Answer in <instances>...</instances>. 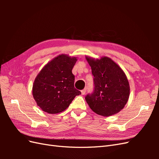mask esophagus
<instances>
[{
	"label": "esophagus",
	"instance_id": "esophagus-1",
	"mask_svg": "<svg viewBox=\"0 0 159 159\" xmlns=\"http://www.w3.org/2000/svg\"><path fill=\"white\" fill-rule=\"evenodd\" d=\"M85 92H86V89H83V90H81V95H84V94L85 93Z\"/></svg>",
	"mask_w": 159,
	"mask_h": 159
}]
</instances>
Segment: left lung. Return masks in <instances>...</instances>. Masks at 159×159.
Masks as SVG:
<instances>
[{"mask_svg": "<svg viewBox=\"0 0 159 159\" xmlns=\"http://www.w3.org/2000/svg\"><path fill=\"white\" fill-rule=\"evenodd\" d=\"M94 77V90L85 96L91 109L104 117L119 113L129 98L130 87L123 70L108 57L95 60L86 56Z\"/></svg>", "mask_w": 159, "mask_h": 159, "instance_id": "1", "label": "left lung"}]
</instances>
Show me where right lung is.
Returning <instances> with one entry per match:
<instances>
[{"mask_svg": "<svg viewBox=\"0 0 159 159\" xmlns=\"http://www.w3.org/2000/svg\"><path fill=\"white\" fill-rule=\"evenodd\" d=\"M75 57L61 54L49 61L34 81L32 95L37 105L50 114L61 113L81 92L74 88L72 69Z\"/></svg>", "mask_w": 159, "mask_h": 159, "instance_id": "add662e5", "label": "right lung"}]
</instances>
